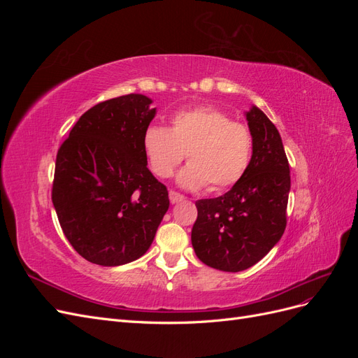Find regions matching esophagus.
Here are the masks:
<instances>
[{
	"instance_id": "obj_1",
	"label": "esophagus",
	"mask_w": 358,
	"mask_h": 358,
	"mask_svg": "<svg viewBox=\"0 0 358 358\" xmlns=\"http://www.w3.org/2000/svg\"><path fill=\"white\" fill-rule=\"evenodd\" d=\"M169 197H170V201H171L173 204L179 203V201H182L183 199H185V197L182 196V194H179V192H176V191H173V189L169 191Z\"/></svg>"
}]
</instances>
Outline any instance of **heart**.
I'll use <instances>...</instances> for the list:
<instances>
[{"mask_svg": "<svg viewBox=\"0 0 358 358\" xmlns=\"http://www.w3.org/2000/svg\"><path fill=\"white\" fill-rule=\"evenodd\" d=\"M254 136L248 125L210 106L173 113L170 127H149L143 150L150 170L169 178L187 154L189 164L179 173L182 187L197 189L208 185L221 192L239 182L251 164Z\"/></svg>", "mask_w": 358, "mask_h": 358, "instance_id": "1", "label": "heart"}]
</instances>
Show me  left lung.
<instances>
[{"instance_id": "1", "label": "left lung", "mask_w": 358, "mask_h": 358, "mask_svg": "<svg viewBox=\"0 0 358 358\" xmlns=\"http://www.w3.org/2000/svg\"><path fill=\"white\" fill-rule=\"evenodd\" d=\"M254 136L251 164L224 196L196 201L192 248L206 266L242 272L272 249L287 227L289 164L273 122L258 109L246 112Z\"/></svg>"}]
</instances>
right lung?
<instances>
[{
  "mask_svg": "<svg viewBox=\"0 0 358 358\" xmlns=\"http://www.w3.org/2000/svg\"><path fill=\"white\" fill-rule=\"evenodd\" d=\"M152 100L128 94L95 104L58 149L52 203L67 241L88 262L121 266L142 257L169 209L148 169L143 134Z\"/></svg>",
  "mask_w": 358,
  "mask_h": 358,
  "instance_id": "obj_1",
  "label": "right lung"
}]
</instances>
